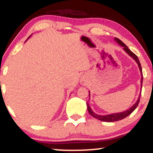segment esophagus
<instances>
[{
  "label": "esophagus",
  "instance_id": "1",
  "mask_svg": "<svg viewBox=\"0 0 153 153\" xmlns=\"http://www.w3.org/2000/svg\"><path fill=\"white\" fill-rule=\"evenodd\" d=\"M85 82H86V81H85V79H81V83H82V84L83 85V84H85Z\"/></svg>",
  "mask_w": 153,
  "mask_h": 153
}]
</instances>
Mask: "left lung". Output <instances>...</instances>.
<instances>
[{
	"mask_svg": "<svg viewBox=\"0 0 153 153\" xmlns=\"http://www.w3.org/2000/svg\"><path fill=\"white\" fill-rule=\"evenodd\" d=\"M115 39H116V42L119 44V45L124 47L123 49H124L125 51H126L127 53L131 56V57H132L135 60V61L137 62L138 65H139V70H140V71H141V73L142 74L141 65V63H140V62L139 60V58H138V57H137V56L136 55V54L134 53L130 49H128V47H127V46L125 45V44L120 40V39H119L118 38H116V37L115 38ZM141 88H142V83H143V76H141ZM89 97H90V93H89ZM140 97H141V96L139 95V97L137 101V102H136V103L134 104V105L131 106L130 108H129L128 110L125 111H124V112L118 113V114H111V115H106V116H100V115L95 114V113H94L93 111L91 110V107H90V106L88 105V104L87 103L88 111L89 114H91V116L94 117V118H96V119H97V120H100L101 121H104V122H115V121H118V120H122V119L126 118V117L129 116V115H130L131 113H132L135 110V108L137 107L138 105H139V101H140Z\"/></svg>",
	"mask_w": 153,
	"mask_h": 153,
	"instance_id": "obj_1",
	"label": "left lung"
}]
</instances>
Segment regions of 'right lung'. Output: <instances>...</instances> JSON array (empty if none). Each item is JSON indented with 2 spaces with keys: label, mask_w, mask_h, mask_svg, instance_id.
<instances>
[{
  "label": "right lung",
  "mask_w": 153,
  "mask_h": 153,
  "mask_svg": "<svg viewBox=\"0 0 153 153\" xmlns=\"http://www.w3.org/2000/svg\"><path fill=\"white\" fill-rule=\"evenodd\" d=\"M29 37H28V38H29Z\"/></svg>",
  "instance_id": "add662e5"
}]
</instances>
